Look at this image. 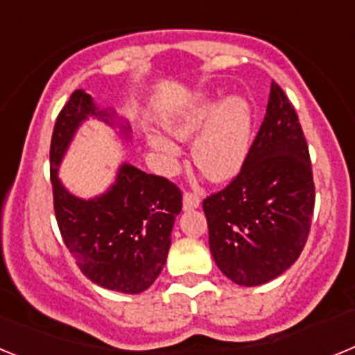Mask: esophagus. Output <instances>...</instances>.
<instances>
[{
    "instance_id": "obj_1",
    "label": "esophagus",
    "mask_w": 355,
    "mask_h": 355,
    "mask_svg": "<svg viewBox=\"0 0 355 355\" xmlns=\"http://www.w3.org/2000/svg\"><path fill=\"white\" fill-rule=\"evenodd\" d=\"M199 205H200V199L197 193H190V192L183 193V208L184 209H196V208H199Z\"/></svg>"
}]
</instances>
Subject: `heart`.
Wrapping results in <instances>:
<instances>
[{
	"label": "heart",
	"instance_id": "heart-1",
	"mask_svg": "<svg viewBox=\"0 0 355 355\" xmlns=\"http://www.w3.org/2000/svg\"><path fill=\"white\" fill-rule=\"evenodd\" d=\"M252 106L241 96H229L222 101L200 96L165 121V130L178 140H190L200 133L192 146L193 165L213 183L233 180L243 168L252 144ZM147 142L165 163H174L180 155L178 146L163 135H149Z\"/></svg>",
	"mask_w": 355,
	"mask_h": 355
}]
</instances>
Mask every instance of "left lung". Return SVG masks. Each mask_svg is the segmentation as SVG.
Instances as JSON below:
<instances>
[{"mask_svg": "<svg viewBox=\"0 0 355 355\" xmlns=\"http://www.w3.org/2000/svg\"><path fill=\"white\" fill-rule=\"evenodd\" d=\"M202 208L213 259L233 283L259 286L299 259L311 227L315 183L297 112L274 81L245 165Z\"/></svg>", "mask_w": 355, "mask_h": 355, "instance_id": "8db88e82", "label": "left lung"}]
</instances>
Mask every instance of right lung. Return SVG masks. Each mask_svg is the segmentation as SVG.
Masks as SVG:
<instances>
[{"label":"right lung","instance_id":"1","mask_svg":"<svg viewBox=\"0 0 355 355\" xmlns=\"http://www.w3.org/2000/svg\"><path fill=\"white\" fill-rule=\"evenodd\" d=\"M90 117L131 140L130 124L115 110H101L85 90L72 92L55 122L49 150L56 222L85 277L106 290L142 293L167 261L172 227L183 206L181 190L124 162L106 192L92 199L69 192L58 168L76 131Z\"/></svg>","mask_w":355,"mask_h":355}]
</instances>
